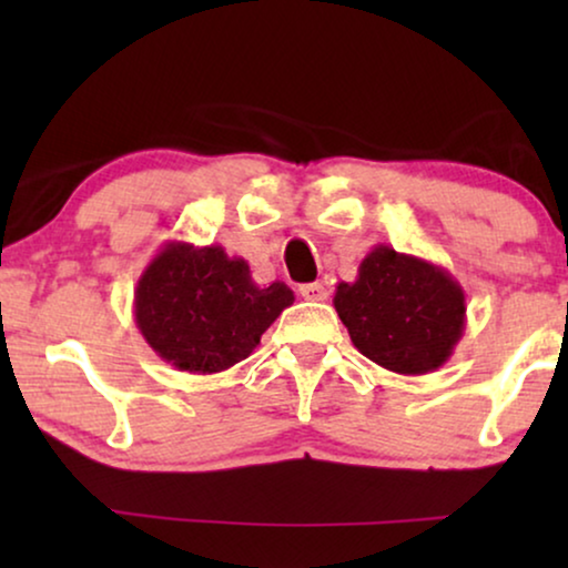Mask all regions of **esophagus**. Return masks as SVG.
<instances>
[{
    "instance_id": "34e87169",
    "label": "esophagus",
    "mask_w": 568,
    "mask_h": 568,
    "mask_svg": "<svg viewBox=\"0 0 568 568\" xmlns=\"http://www.w3.org/2000/svg\"><path fill=\"white\" fill-rule=\"evenodd\" d=\"M300 294L305 300H313V302H323V300H328V290H325L323 284H317V282H313V284H302L300 286Z\"/></svg>"
}]
</instances>
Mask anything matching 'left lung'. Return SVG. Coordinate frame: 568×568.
Segmentation results:
<instances>
[{
    "mask_svg": "<svg viewBox=\"0 0 568 568\" xmlns=\"http://www.w3.org/2000/svg\"><path fill=\"white\" fill-rule=\"evenodd\" d=\"M333 307L352 344L398 375L439 369L463 338L468 310L449 271L390 245L364 255L356 282L336 286Z\"/></svg>",
    "mask_w": 568,
    "mask_h": 568,
    "instance_id": "1",
    "label": "left lung"
}]
</instances>
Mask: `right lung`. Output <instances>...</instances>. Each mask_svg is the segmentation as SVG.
I'll return each instance as SVG.
<instances>
[{"instance_id": "obj_1", "label": "right lung", "mask_w": 568, "mask_h": 568, "mask_svg": "<svg viewBox=\"0 0 568 568\" xmlns=\"http://www.w3.org/2000/svg\"><path fill=\"white\" fill-rule=\"evenodd\" d=\"M292 302L290 286H258L247 261L222 245L170 240L139 276L134 323L170 367L214 375L247 359Z\"/></svg>"}]
</instances>
